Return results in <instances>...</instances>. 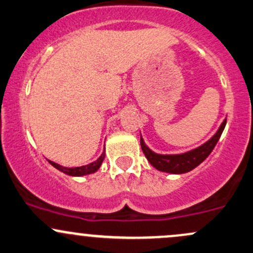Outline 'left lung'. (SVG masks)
I'll list each match as a JSON object with an SVG mask.
<instances>
[{"instance_id":"left-lung-1","label":"left lung","mask_w":253,"mask_h":253,"mask_svg":"<svg viewBox=\"0 0 253 253\" xmlns=\"http://www.w3.org/2000/svg\"><path fill=\"white\" fill-rule=\"evenodd\" d=\"M225 124H227V119L223 120L216 133L212 135L207 142H205L200 147L194 148L191 150L185 151V153L158 154L145 144L142 135H140V147H142L143 153H144L148 161L159 171L172 174L187 173V172L195 169L196 166H199L211 154V151L213 150L217 142L219 140L223 131H224Z\"/></svg>"}]
</instances>
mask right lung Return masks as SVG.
<instances>
[{
    "mask_svg": "<svg viewBox=\"0 0 253 253\" xmlns=\"http://www.w3.org/2000/svg\"><path fill=\"white\" fill-rule=\"evenodd\" d=\"M104 158H105V150L103 151L102 155H100L97 160L91 162V164H88V165H84V166L65 167V166H62V165H59V164H55V162H53L50 160H48V162L52 165L53 167H55V169H59L60 172H63V173L71 175V177H82V175H87V174H91V173H94V172H97L98 169H99L100 165L103 164Z\"/></svg>",
    "mask_w": 253,
    "mask_h": 253,
    "instance_id": "obj_1",
    "label": "right lung"
}]
</instances>
